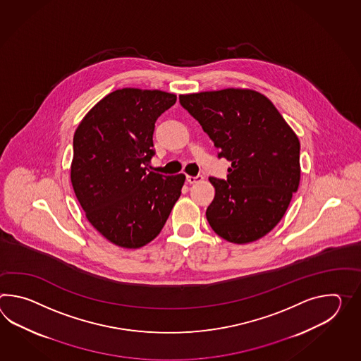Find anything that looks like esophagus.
Instances as JSON below:
<instances>
[{"mask_svg":"<svg viewBox=\"0 0 361 361\" xmlns=\"http://www.w3.org/2000/svg\"><path fill=\"white\" fill-rule=\"evenodd\" d=\"M203 180V176L202 175H198V176H186V181L189 183V184H195V183H200Z\"/></svg>","mask_w":361,"mask_h":361,"instance_id":"esophagus-1","label":"esophagus"}]
</instances>
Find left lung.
<instances>
[{"label": "left lung", "mask_w": 361, "mask_h": 361, "mask_svg": "<svg viewBox=\"0 0 361 361\" xmlns=\"http://www.w3.org/2000/svg\"><path fill=\"white\" fill-rule=\"evenodd\" d=\"M232 161L226 180L209 177L215 198L206 217L221 238L249 243L271 232L288 209L300 181V144L267 97L249 89H224L180 96Z\"/></svg>", "instance_id": "obj_1"}]
</instances>
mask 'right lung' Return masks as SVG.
Instances as JSON below:
<instances>
[{
    "label": "right lung",
    "instance_id": "1",
    "mask_svg": "<svg viewBox=\"0 0 361 361\" xmlns=\"http://www.w3.org/2000/svg\"><path fill=\"white\" fill-rule=\"evenodd\" d=\"M176 104L161 90L124 88L104 97L73 136L71 183L89 223L126 249L154 240L184 185L183 173L149 171L155 121Z\"/></svg>",
    "mask_w": 361,
    "mask_h": 361
}]
</instances>
